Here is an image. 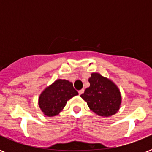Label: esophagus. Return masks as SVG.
I'll use <instances>...</instances> for the list:
<instances>
[{"label": "esophagus", "instance_id": "obj_1", "mask_svg": "<svg viewBox=\"0 0 152 152\" xmlns=\"http://www.w3.org/2000/svg\"><path fill=\"white\" fill-rule=\"evenodd\" d=\"M84 89H82V90H80V91H78L79 95H81V94H82L83 93H84Z\"/></svg>", "mask_w": 152, "mask_h": 152}]
</instances>
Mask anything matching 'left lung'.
<instances>
[{"instance_id": "left-lung-1", "label": "left lung", "mask_w": 152, "mask_h": 152, "mask_svg": "<svg viewBox=\"0 0 152 152\" xmlns=\"http://www.w3.org/2000/svg\"><path fill=\"white\" fill-rule=\"evenodd\" d=\"M88 81L90 87L80 97L87 102L90 110L103 117L116 114L122 103L121 93L116 84L99 73L91 74Z\"/></svg>"}]
</instances>
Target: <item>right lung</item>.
<instances>
[{"label": "right lung", "mask_w": 152, "mask_h": 152, "mask_svg": "<svg viewBox=\"0 0 152 152\" xmlns=\"http://www.w3.org/2000/svg\"><path fill=\"white\" fill-rule=\"evenodd\" d=\"M77 94L72 82L57 79L41 93L39 96V107L46 116H55L63 110L68 100Z\"/></svg>", "instance_id": "right-lung-1"}]
</instances>
